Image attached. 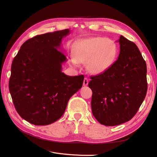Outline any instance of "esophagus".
Masks as SVG:
<instances>
[{"instance_id":"obj_1","label":"esophagus","mask_w":157,"mask_h":157,"mask_svg":"<svg viewBox=\"0 0 157 157\" xmlns=\"http://www.w3.org/2000/svg\"><path fill=\"white\" fill-rule=\"evenodd\" d=\"M88 82H89V81H88V78H84V82H83V85H84V86H87V85L88 84Z\"/></svg>"}]
</instances>
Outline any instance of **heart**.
<instances>
[{
  "label": "heart",
  "instance_id": "heart-1",
  "mask_svg": "<svg viewBox=\"0 0 157 157\" xmlns=\"http://www.w3.org/2000/svg\"><path fill=\"white\" fill-rule=\"evenodd\" d=\"M117 47L115 43L106 38L93 37L79 41L73 50L69 63H87V69L92 74H100L106 71L114 63Z\"/></svg>",
  "mask_w": 157,
  "mask_h": 157
}]
</instances>
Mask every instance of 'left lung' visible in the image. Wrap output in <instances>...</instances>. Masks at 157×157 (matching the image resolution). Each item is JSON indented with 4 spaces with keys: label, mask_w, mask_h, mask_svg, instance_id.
Here are the masks:
<instances>
[{
    "label": "left lung",
    "mask_w": 157,
    "mask_h": 157,
    "mask_svg": "<svg viewBox=\"0 0 157 157\" xmlns=\"http://www.w3.org/2000/svg\"><path fill=\"white\" fill-rule=\"evenodd\" d=\"M118 59L101 74L91 76L92 114L101 124L114 126L129 121L147 92L146 62L135 43L120 36Z\"/></svg>",
    "instance_id": "obj_1"
}]
</instances>
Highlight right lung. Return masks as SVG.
Segmentation results:
<instances>
[{
  "mask_svg": "<svg viewBox=\"0 0 157 157\" xmlns=\"http://www.w3.org/2000/svg\"><path fill=\"white\" fill-rule=\"evenodd\" d=\"M69 29L36 36L13 59L9 88L21 117L36 125H49L64 113L69 98L82 88L84 76L62 72L65 55L58 48Z\"/></svg>",
  "mask_w": 157,
  "mask_h": 157,
  "instance_id": "right-lung-1",
  "label": "right lung"
}]
</instances>
